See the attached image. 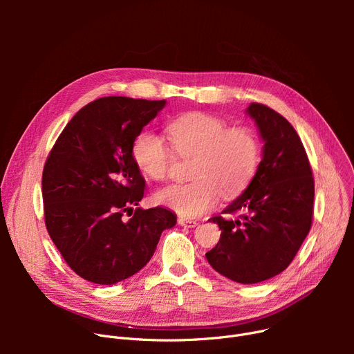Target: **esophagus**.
I'll return each mask as SVG.
<instances>
[{"label": "esophagus", "instance_id": "obj_1", "mask_svg": "<svg viewBox=\"0 0 354 354\" xmlns=\"http://www.w3.org/2000/svg\"><path fill=\"white\" fill-rule=\"evenodd\" d=\"M178 224L180 227H187V228H195L198 225L196 221H192V219H185V218H179L178 219Z\"/></svg>", "mask_w": 354, "mask_h": 354}]
</instances>
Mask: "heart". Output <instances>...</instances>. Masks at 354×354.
<instances>
[{"instance_id": "heart-1", "label": "heart", "mask_w": 354, "mask_h": 354, "mask_svg": "<svg viewBox=\"0 0 354 354\" xmlns=\"http://www.w3.org/2000/svg\"><path fill=\"white\" fill-rule=\"evenodd\" d=\"M172 147L160 136L143 132L132 145V158L138 169L149 179L169 178L175 153L194 158L189 183L171 185L160 189L155 199L183 218H198L212 211L222 195L236 198L252 182L261 145L252 129L228 126L207 111H187L166 124Z\"/></svg>"}]
</instances>
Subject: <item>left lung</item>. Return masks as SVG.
<instances>
[{
  "mask_svg": "<svg viewBox=\"0 0 354 354\" xmlns=\"http://www.w3.org/2000/svg\"><path fill=\"white\" fill-rule=\"evenodd\" d=\"M247 111L266 142L264 158L225 215L209 219L221 238L205 257L230 280L255 284L284 271L299 252L313 222L314 178L303 142L284 116L261 103Z\"/></svg>",
  "mask_w": 354,
  "mask_h": 354,
  "instance_id": "8db88e82",
  "label": "left lung"
}]
</instances>
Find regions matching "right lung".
I'll use <instances>...</instances> for the list:
<instances>
[{"label": "right lung", "instance_id": "obj_1", "mask_svg": "<svg viewBox=\"0 0 354 354\" xmlns=\"http://www.w3.org/2000/svg\"><path fill=\"white\" fill-rule=\"evenodd\" d=\"M165 100L100 97L82 107L46 159V228L67 266L90 283L116 284L152 258L169 209L136 208L146 183L132 145ZM131 218L126 220L122 215Z\"/></svg>", "mask_w": 354, "mask_h": 354}]
</instances>
